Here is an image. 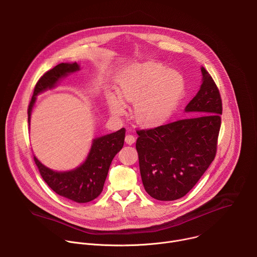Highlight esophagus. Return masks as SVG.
I'll return each mask as SVG.
<instances>
[{"instance_id": "1", "label": "esophagus", "mask_w": 257, "mask_h": 257, "mask_svg": "<svg viewBox=\"0 0 257 257\" xmlns=\"http://www.w3.org/2000/svg\"><path fill=\"white\" fill-rule=\"evenodd\" d=\"M135 140H136V138H135V136H133L132 134H127L126 137H125V142H126L127 144H129V145L133 144V143L135 142Z\"/></svg>"}]
</instances>
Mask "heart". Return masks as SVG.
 Segmentation results:
<instances>
[{"instance_id":"1","label":"heart","mask_w":257,"mask_h":257,"mask_svg":"<svg viewBox=\"0 0 257 257\" xmlns=\"http://www.w3.org/2000/svg\"><path fill=\"white\" fill-rule=\"evenodd\" d=\"M118 93L107 94V104L115 115L124 113L122 99L135 103L136 121L148 127L166 122L184 96L186 83L180 73L155 62L125 69L117 79Z\"/></svg>"}]
</instances>
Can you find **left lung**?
Masks as SVG:
<instances>
[{
	"mask_svg": "<svg viewBox=\"0 0 257 257\" xmlns=\"http://www.w3.org/2000/svg\"><path fill=\"white\" fill-rule=\"evenodd\" d=\"M201 73V87L185 107L195 117L136 130L142 183L155 199L169 201L185 196L215 158L222 97L203 67Z\"/></svg>",
	"mask_w": 257,
	"mask_h": 257,
	"instance_id": "8db88e82",
	"label": "left lung"
}]
</instances>
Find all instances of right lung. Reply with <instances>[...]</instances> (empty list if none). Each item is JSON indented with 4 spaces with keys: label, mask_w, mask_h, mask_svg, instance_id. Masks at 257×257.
Returning <instances> with one entry per match:
<instances>
[{
    "label": "right lung",
    "mask_w": 257,
    "mask_h": 257,
    "mask_svg": "<svg viewBox=\"0 0 257 257\" xmlns=\"http://www.w3.org/2000/svg\"><path fill=\"white\" fill-rule=\"evenodd\" d=\"M77 70H79L77 63H61L45 73L34 86L27 109L28 123L35 96L48 88L54 87L68 73ZM125 132V128H122L115 133L94 139L86 161L73 171L55 172L41 164L35 157L33 160L45 182L57 194L79 203L89 202L101 193L109 166L124 145Z\"/></svg>",
    "instance_id": "obj_1"
}]
</instances>
